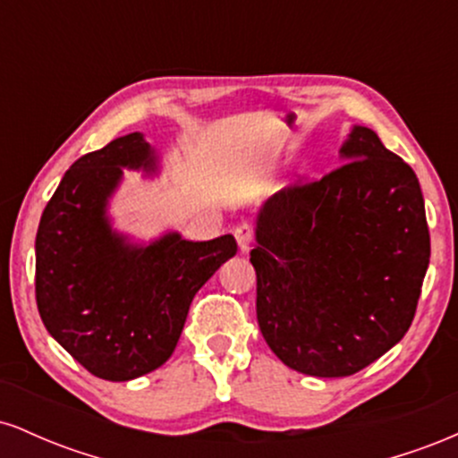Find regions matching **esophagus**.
<instances>
[{"mask_svg":"<svg viewBox=\"0 0 458 458\" xmlns=\"http://www.w3.org/2000/svg\"><path fill=\"white\" fill-rule=\"evenodd\" d=\"M234 236H236V243H239L241 251H247L251 245V239H254V228H251V224H239L234 228Z\"/></svg>","mask_w":458,"mask_h":458,"instance_id":"esophagus-1","label":"esophagus"}]
</instances>
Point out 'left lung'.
Wrapping results in <instances>:
<instances>
[{"label":"left lung","instance_id":"8db88e82","mask_svg":"<svg viewBox=\"0 0 458 458\" xmlns=\"http://www.w3.org/2000/svg\"><path fill=\"white\" fill-rule=\"evenodd\" d=\"M343 161L267 199L256 224V317L293 370L349 377L401 343L428 269L418 176L353 127Z\"/></svg>","mask_w":458,"mask_h":458}]
</instances>
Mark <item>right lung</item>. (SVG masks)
Listing matches in <instances>:
<instances>
[{"mask_svg":"<svg viewBox=\"0 0 458 458\" xmlns=\"http://www.w3.org/2000/svg\"><path fill=\"white\" fill-rule=\"evenodd\" d=\"M123 167L155 172L141 133L109 141L71 165L36 233V306L47 331L105 381H129L170 360L189 306L225 260L233 234L140 247L115 234L107 199Z\"/></svg>","mask_w":458,"mask_h":458,"instance_id":"1","label":"right lung"}]
</instances>
